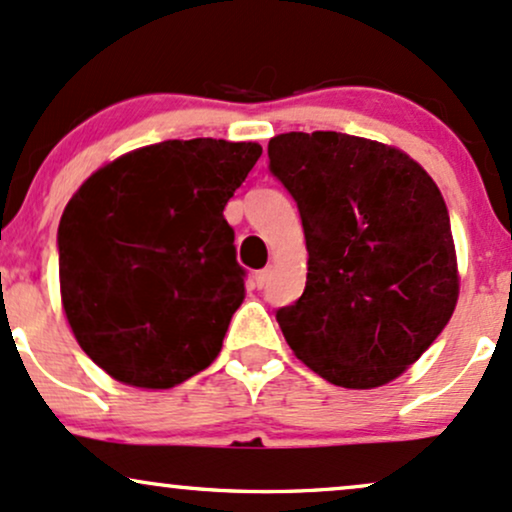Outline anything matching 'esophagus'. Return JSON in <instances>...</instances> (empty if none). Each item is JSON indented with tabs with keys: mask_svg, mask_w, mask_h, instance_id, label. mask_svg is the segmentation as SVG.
<instances>
[{
	"mask_svg": "<svg viewBox=\"0 0 512 512\" xmlns=\"http://www.w3.org/2000/svg\"><path fill=\"white\" fill-rule=\"evenodd\" d=\"M270 275H273V270H270V268L258 270V273L254 275V285L258 287V290H263V287L268 285V282H270Z\"/></svg>",
	"mask_w": 512,
	"mask_h": 512,
	"instance_id": "1",
	"label": "esophagus"
}]
</instances>
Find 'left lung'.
I'll return each instance as SVG.
<instances>
[{
    "instance_id": "obj_1",
    "label": "left lung",
    "mask_w": 512,
    "mask_h": 512,
    "mask_svg": "<svg viewBox=\"0 0 512 512\" xmlns=\"http://www.w3.org/2000/svg\"><path fill=\"white\" fill-rule=\"evenodd\" d=\"M268 158L297 201L309 251L304 294L275 314L287 345L333 386H386L458 304L441 191L402 150L338 131L280 134Z\"/></svg>"
}]
</instances>
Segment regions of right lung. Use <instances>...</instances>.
Wrapping results in <instances>:
<instances>
[{"mask_svg":"<svg viewBox=\"0 0 512 512\" xmlns=\"http://www.w3.org/2000/svg\"><path fill=\"white\" fill-rule=\"evenodd\" d=\"M258 158V143L162 141L100 167L66 203L64 314L112 378L172 388L218 357L246 275L222 210Z\"/></svg>","mask_w":512,"mask_h":512,"instance_id":"right-lung-1","label":"right lung"}]
</instances>
